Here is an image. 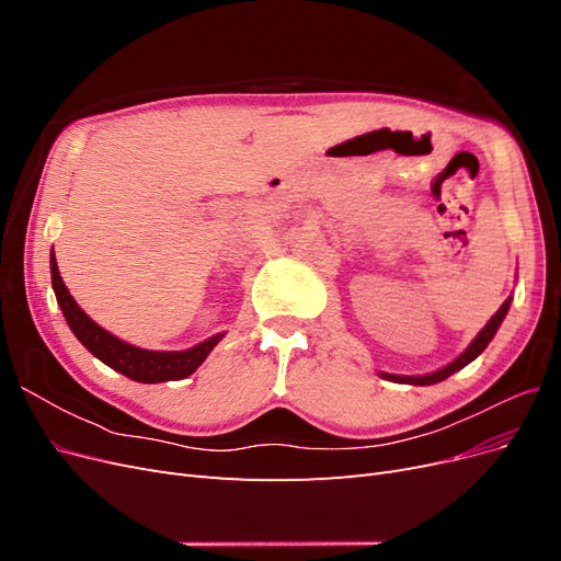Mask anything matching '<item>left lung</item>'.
Masks as SVG:
<instances>
[{
    "label": "left lung",
    "instance_id": "1",
    "mask_svg": "<svg viewBox=\"0 0 561 561\" xmlns=\"http://www.w3.org/2000/svg\"><path fill=\"white\" fill-rule=\"evenodd\" d=\"M511 301H513V297H507L503 304H501V309L489 318V322L486 325L480 330V334L472 339L470 342V346L458 355L456 360H451L449 365H445L443 369H437V371H433V375H423V377H398V375H386L383 371V379H388V381H396V383H412V386H431V383H437V381H445L447 377H451L454 371H458V369H463L468 363H472L474 358H478V355L489 346V342L491 339H494V334L499 332V328H501V322H503V318H505V313H507V309H511Z\"/></svg>",
    "mask_w": 561,
    "mask_h": 561
}]
</instances>
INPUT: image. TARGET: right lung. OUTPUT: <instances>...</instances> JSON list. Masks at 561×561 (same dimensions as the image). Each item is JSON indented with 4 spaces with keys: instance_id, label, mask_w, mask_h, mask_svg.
Masks as SVG:
<instances>
[{
    "instance_id": "right-lung-1",
    "label": "right lung",
    "mask_w": 561,
    "mask_h": 561,
    "mask_svg": "<svg viewBox=\"0 0 561 561\" xmlns=\"http://www.w3.org/2000/svg\"><path fill=\"white\" fill-rule=\"evenodd\" d=\"M50 283H54V293L67 325H70V330L75 332L79 342L87 346L98 360H103L107 367H112L114 371H118V375H124L133 381L161 383V381H178V379L190 377L192 371H196V367L208 358V353L219 344V339L225 336V332H219L206 339V342H201L186 351L138 348L110 334L107 330L100 328L95 320H91L81 311V307L75 301V297L70 295V290H67L60 278L54 250H50Z\"/></svg>"
}]
</instances>
